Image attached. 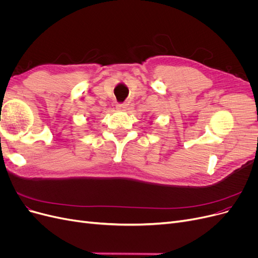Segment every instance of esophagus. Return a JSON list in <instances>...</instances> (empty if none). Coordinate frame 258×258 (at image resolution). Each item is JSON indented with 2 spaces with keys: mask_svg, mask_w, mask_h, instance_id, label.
Here are the masks:
<instances>
[{
  "mask_svg": "<svg viewBox=\"0 0 258 258\" xmlns=\"http://www.w3.org/2000/svg\"><path fill=\"white\" fill-rule=\"evenodd\" d=\"M126 108H127V104H125V103H118L117 104L118 110H125Z\"/></svg>",
  "mask_w": 258,
  "mask_h": 258,
  "instance_id": "esophagus-1",
  "label": "esophagus"
}]
</instances>
